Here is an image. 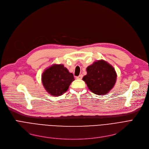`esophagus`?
<instances>
[{
    "label": "esophagus",
    "mask_w": 149,
    "mask_h": 149,
    "mask_svg": "<svg viewBox=\"0 0 149 149\" xmlns=\"http://www.w3.org/2000/svg\"><path fill=\"white\" fill-rule=\"evenodd\" d=\"M82 78H83V75H82V74H81V75H80L79 76L77 77V79H79V80H80V79H82Z\"/></svg>",
    "instance_id": "obj_1"
}]
</instances>
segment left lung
Listing matches in <instances>:
<instances>
[{"label":"left lung","instance_id":"8db88e82","mask_svg":"<svg viewBox=\"0 0 149 149\" xmlns=\"http://www.w3.org/2000/svg\"><path fill=\"white\" fill-rule=\"evenodd\" d=\"M87 75L83 80L90 91L97 95H106L110 91L116 82V74L114 68L107 62L101 60L89 66Z\"/></svg>","mask_w":149,"mask_h":149}]
</instances>
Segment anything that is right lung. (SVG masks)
Returning <instances> with one entry per match:
<instances>
[{"label": "right lung", "mask_w": 149, "mask_h": 149, "mask_svg": "<svg viewBox=\"0 0 149 149\" xmlns=\"http://www.w3.org/2000/svg\"><path fill=\"white\" fill-rule=\"evenodd\" d=\"M42 80L47 92L53 96H60L68 91L74 77L63 65H54L45 70Z\"/></svg>", "instance_id": "add662e5"}]
</instances>
